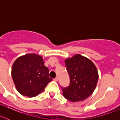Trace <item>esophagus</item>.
<instances>
[{
    "instance_id": "1",
    "label": "esophagus",
    "mask_w": 120,
    "mask_h": 120,
    "mask_svg": "<svg viewBox=\"0 0 120 120\" xmlns=\"http://www.w3.org/2000/svg\"><path fill=\"white\" fill-rule=\"evenodd\" d=\"M54 80H55V81H58V77H55V79H54Z\"/></svg>"
}]
</instances>
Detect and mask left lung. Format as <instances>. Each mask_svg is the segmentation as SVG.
<instances>
[{"label": "left lung", "mask_w": 120, "mask_h": 120, "mask_svg": "<svg viewBox=\"0 0 120 120\" xmlns=\"http://www.w3.org/2000/svg\"><path fill=\"white\" fill-rule=\"evenodd\" d=\"M70 79L69 86L62 88L63 96L71 101H83L90 97L97 85L98 74L90 59L79 54L65 60Z\"/></svg>", "instance_id": "obj_1"}]
</instances>
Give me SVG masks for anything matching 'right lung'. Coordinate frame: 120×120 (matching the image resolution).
Instances as JSON below:
<instances>
[{
	"mask_svg": "<svg viewBox=\"0 0 120 120\" xmlns=\"http://www.w3.org/2000/svg\"><path fill=\"white\" fill-rule=\"evenodd\" d=\"M15 88L23 96L35 97L43 92L52 79L43 58L35 53L20 56L14 61L11 70Z\"/></svg>",
	"mask_w": 120,
	"mask_h": 120,
	"instance_id": "obj_1",
	"label": "right lung"
}]
</instances>
